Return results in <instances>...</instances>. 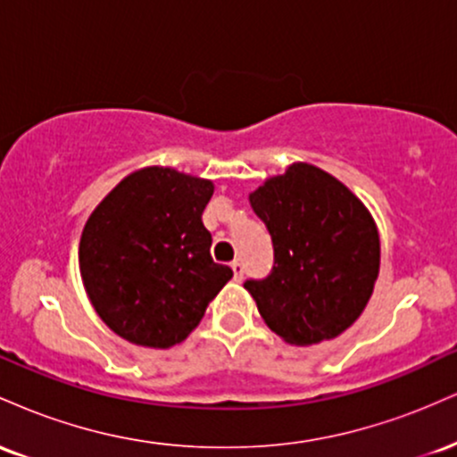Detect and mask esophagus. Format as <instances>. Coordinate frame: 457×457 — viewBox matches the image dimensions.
Returning a JSON list of instances; mask_svg holds the SVG:
<instances>
[{"mask_svg":"<svg viewBox=\"0 0 457 457\" xmlns=\"http://www.w3.org/2000/svg\"><path fill=\"white\" fill-rule=\"evenodd\" d=\"M232 270H234V279H236V281L243 279V272H245L243 262H240V260H234V262H232Z\"/></svg>","mask_w":457,"mask_h":457,"instance_id":"34e87169","label":"esophagus"}]
</instances>
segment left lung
Returning a JSON list of instances; mask_svg holds the SVG:
<instances>
[{"label": "left lung", "mask_w": 457, "mask_h": 457, "mask_svg": "<svg viewBox=\"0 0 457 457\" xmlns=\"http://www.w3.org/2000/svg\"><path fill=\"white\" fill-rule=\"evenodd\" d=\"M249 202L275 249L270 275L245 281L269 328L312 345L353 327L380 269L378 228L363 202L309 162L269 178Z\"/></svg>", "instance_id": "8db88e82"}]
</instances>
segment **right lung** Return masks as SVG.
Instances as JSON below:
<instances>
[{
	"instance_id": "add662e5",
	"label": "right lung",
	"mask_w": 457,
	"mask_h": 457,
	"mask_svg": "<svg viewBox=\"0 0 457 457\" xmlns=\"http://www.w3.org/2000/svg\"><path fill=\"white\" fill-rule=\"evenodd\" d=\"M214 185L171 167L133 171L94 208L79 243L92 307L113 333L145 348L185 342L232 279L211 258L202 212Z\"/></svg>"
}]
</instances>
